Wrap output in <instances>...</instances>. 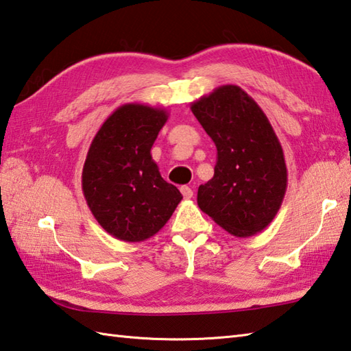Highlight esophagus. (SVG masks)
<instances>
[{
    "instance_id": "esophagus-1",
    "label": "esophagus",
    "mask_w": 351,
    "mask_h": 351,
    "mask_svg": "<svg viewBox=\"0 0 351 351\" xmlns=\"http://www.w3.org/2000/svg\"><path fill=\"white\" fill-rule=\"evenodd\" d=\"M181 193H182L184 199H191L193 197V190L189 187V185H182Z\"/></svg>"
}]
</instances>
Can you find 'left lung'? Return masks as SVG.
Listing matches in <instances>:
<instances>
[{
  "mask_svg": "<svg viewBox=\"0 0 351 351\" xmlns=\"http://www.w3.org/2000/svg\"><path fill=\"white\" fill-rule=\"evenodd\" d=\"M217 147L214 176L197 190L200 210L245 238L264 230L285 197L288 173L280 141L255 99L226 84L191 102Z\"/></svg>",
  "mask_w": 351,
  "mask_h": 351,
  "instance_id": "left-lung-1",
  "label": "left lung"
}]
</instances>
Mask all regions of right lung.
<instances>
[{
  "mask_svg": "<svg viewBox=\"0 0 351 351\" xmlns=\"http://www.w3.org/2000/svg\"><path fill=\"white\" fill-rule=\"evenodd\" d=\"M164 108L123 104L92 140L83 167V193L106 232L140 243L166 225L182 195L166 182L151 147L167 122Z\"/></svg>",
  "mask_w": 351,
  "mask_h": 351,
  "instance_id": "right-lung-1",
  "label": "right lung"
}]
</instances>
